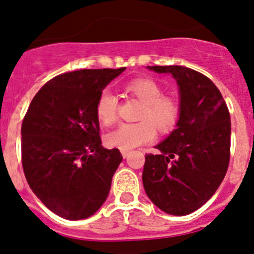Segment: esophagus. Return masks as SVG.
<instances>
[{
	"mask_svg": "<svg viewBox=\"0 0 254 254\" xmlns=\"http://www.w3.org/2000/svg\"><path fill=\"white\" fill-rule=\"evenodd\" d=\"M129 154H130L129 150H122L123 158H127V157H129Z\"/></svg>",
	"mask_w": 254,
	"mask_h": 254,
	"instance_id": "34e87169",
	"label": "esophagus"
}]
</instances>
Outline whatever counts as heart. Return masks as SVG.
<instances>
[{"instance_id": "1", "label": "heart", "mask_w": 254, "mask_h": 254, "mask_svg": "<svg viewBox=\"0 0 254 254\" xmlns=\"http://www.w3.org/2000/svg\"><path fill=\"white\" fill-rule=\"evenodd\" d=\"M127 95L142 102L137 118L133 124H122L106 135L108 146L122 150H130L150 142L159 132H170L177 125L181 106L174 96L163 95V88L150 78H137L125 85ZM95 114L99 122L111 125L118 118V100L111 91L104 90L95 104Z\"/></svg>"}]
</instances>
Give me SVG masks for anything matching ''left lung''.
Listing matches in <instances>:
<instances>
[{
	"label": "left lung",
	"mask_w": 254,
	"mask_h": 254,
	"mask_svg": "<svg viewBox=\"0 0 254 254\" xmlns=\"http://www.w3.org/2000/svg\"><path fill=\"white\" fill-rule=\"evenodd\" d=\"M170 73L180 86L181 116L177 129L146 154L142 182L161 211L186 216L214 194L230 160V114L212 80L183 66H148Z\"/></svg>",
	"instance_id": "1"
}]
</instances>
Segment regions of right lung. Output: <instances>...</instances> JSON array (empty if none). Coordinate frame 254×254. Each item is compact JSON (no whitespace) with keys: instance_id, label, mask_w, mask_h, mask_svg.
Instances as JSON below:
<instances>
[{"instance_id":"1","label":"right lung","mask_w":254,"mask_h":254,"mask_svg":"<svg viewBox=\"0 0 254 254\" xmlns=\"http://www.w3.org/2000/svg\"><path fill=\"white\" fill-rule=\"evenodd\" d=\"M121 68L59 74L38 90L21 124V163L36 196L52 212L77 221L107 199L122 163L119 149L101 146L95 104Z\"/></svg>"}]
</instances>
